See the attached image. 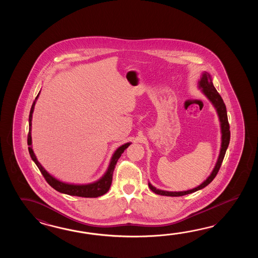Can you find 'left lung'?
<instances>
[{
	"label": "left lung",
	"mask_w": 258,
	"mask_h": 258,
	"mask_svg": "<svg viewBox=\"0 0 258 258\" xmlns=\"http://www.w3.org/2000/svg\"><path fill=\"white\" fill-rule=\"evenodd\" d=\"M198 88L201 89L202 93L209 99V101L214 106L215 109L217 110L218 116H219V122H220V131H221V146H220V151H219V158L217 160V163L215 165L214 169L212 170V172L210 173V175L207 178V180H205L198 187H196L194 189L187 190V191L169 192V191H164V190H159V189H157L156 187H154L150 182H148V186L150 188V190L155 194H157V195L166 196V197H181V196H185L188 194H192V192H197L198 190L203 189L207 185H209L211 181H213V179L218 174L219 168H220L221 163H222L223 159H224L225 153H226L227 148L229 147L230 138V124H229V121H228L227 110H226L224 101H223L222 98L220 97V95L218 93L217 89L215 88L211 76L208 72H204L202 74V76L198 81Z\"/></svg>",
	"instance_id": "obj_1"
}]
</instances>
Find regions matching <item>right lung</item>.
I'll list each match as a JSON object with an SVG mask.
<instances>
[{
	"instance_id": "1",
	"label": "right lung",
	"mask_w": 258,
	"mask_h": 258,
	"mask_svg": "<svg viewBox=\"0 0 258 258\" xmlns=\"http://www.w3.org/2000/svg\"><path fill=\"white\" fill-rule=\"evenodd\" d=\"M39 93L36 97V99L34 100L31 110H30V113H29V119H28L29 130H28V145L29 146L28 151H29L31 159L38 166V168L40 170V172L42 173V175L44 176L45 180L56 191L66 194V195H69V196L80 197V198H99V197L103 196L104 194L110 190V184H111V181H112L113 170H114L118 159H120L121 154L123 153V151L131 145V143H126V144L122 145V146L116 149L115 152L113 153L111 159H110V165L108 167V170H106L104 175L102 176L98 181H94L91 183H88V184H74V183H66L63 181H59L53 176L50 175L49 172L44 169L43 167L38 161L37 157L34 154L33 149H32V137H31L32 114H33L34 108H35L36 101L39 98Z\"/></svg>"
}]
</instances>
